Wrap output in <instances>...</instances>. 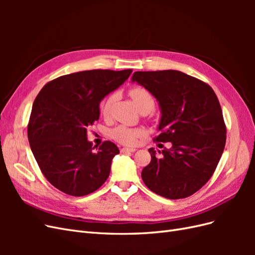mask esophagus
Here are the masks:
<instances>
[{"instance_id":"1","label":"esophagus","mask_w":255,"mask_h":255,"mask_svg":"<svg viewBox=\"0 0 255 255\" xmlns=\"http://www.w3.org/2000/svg\"><path fill=\"white\" fill-rule=\"evenodd\" d=\"M120 151H121V153H130V152H135L136 149L135 148H121Z\"/></svg>"}]
</instances>
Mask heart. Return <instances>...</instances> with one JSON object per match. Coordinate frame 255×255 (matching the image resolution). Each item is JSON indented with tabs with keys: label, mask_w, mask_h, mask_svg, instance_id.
Instances as JSON below:
<instances>
[{
	"label": "heart",
	"mask_w": 255,
	"mask_h": 255,
	"mask_svg": "<svg viewBox=\"0 0 255 255\" xmlns=\"http://www.w3.org/2000/svg\"><path fill=\"white\" fill-rule=\"evenodd\" d=\"M129 96L133 99L134 103L140 111L144 109H154V99L150 92L142 87H134L129 90ZM114 102V95L105 97L99 105V110L104 117L109 116L111 113L112 105ZM145 133L142 128H130L127 126H118L111 130V137L117 142L125 145H134L137 140L141 138Z\"/></svg>",
	"instance_id": "obj_1"
}]
</instances>
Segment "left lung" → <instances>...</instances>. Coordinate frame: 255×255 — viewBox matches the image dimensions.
Segmentation results:
<instances>
[{
	"label": "left lung",
	"mask_w": 255,
	"mask_h": 255,
	"mask_svg": "<svg viewBox=\"0 0 255 255\" xmlns=\"http://www.w3.org/2000/svg\"><path fill=\"white\" fill-rule=\"evenodd\" d=\"M156 98L161 118L156 142L141 171L145 186L167 199H183L203 187L214 174L227 140L221 106L210 85L176 70L136 71L132 76Z\"/></svg>",
	"instance_id": "left-lung-1"
}]
</instances>
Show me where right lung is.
Masks as SVG:
<instances>
[{"label": "right lung", "instance_id": "1", "mask_svg": "<svg viewBox=\"0 0 255 255\" xmlns=\"http://www.w3.org/2000/svg\"><path fill=\"white\" fill-rule=\"evenodd\" d=\"M132 69L88 70L45 84L36 97L27 137L42 174L54 187L73 197L96 191L107 180L119 153L112 141L96 152L87 129L99 120L101 100L125 83Z\"/></svg>", "mask_w": 255, "mask_h": 255}]
</instances>
